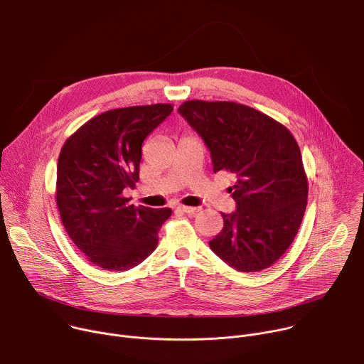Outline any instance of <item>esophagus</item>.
<instances>
[{"instance_id":"1","label":"esophagus","mask_w":364,"mask_h":364,"mask_svg":"<svg viewBox=\"0 0 364 364\" xmlns=\"http://www.w3.org/2000/svg\"><path fill=\"white\" fill-rule=\"evenodd\" d=\"M178 212H183V213H187V215H194L200 210V207H188V205H178L177 207Z\"/></svg>"}]
</instances>
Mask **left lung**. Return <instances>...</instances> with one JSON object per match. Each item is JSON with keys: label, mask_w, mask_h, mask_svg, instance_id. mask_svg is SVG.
Instances as JSON below:
<instances>
[{"label": "left lung", "mask_w": 364, "mask_h": 364, "mask_svg": "<svg viewBox=\"0 0 364 364\" xmlns=\"http://www.w3.org/2000/svg\"><path fill=\"white\" fill-rule=\"evenodd\" d=\"M180 115L203 138L213 171L236 174V210L210 249L232 268L256 272L287 252L301 226L308 181L299 146L282 124L236 102L186 100Z\"/></svg>", "instance_id": "left-lung-1"}]
</instances>
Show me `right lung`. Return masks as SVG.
Wrapping results in <instances>:
<instances>
[{
    "label": "right lung",
    "instance_id": "right-lung-1",
    "mask_svg": "<svg viewBox=\"0 0 364 364\" xmlns=\"http://www.w3.org/2000/svg\"><path fill=\"white\" fill-rule=\"evenodd\" d=\"M170 103L103 112L70 135L59 155L56 203L80 252L108 271H127L159 245L171 209L129 204L122 193L139 180L144 139L170 114Z\"/></svg>",
    "mask_w": 364,
    "mask_h": 364
}]
</instances>
